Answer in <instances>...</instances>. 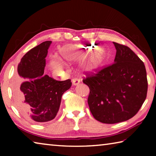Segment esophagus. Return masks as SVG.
Listing matches in <instances>:
<instances>
[{
  "instance_id": "esophagus-1",
  "label": "esophagus",
  "mask_w": 156,
  "mask_h": 156,
  "mask_svg": "<svg viewBox=\"0 0 156 156\" xmlns=\"http://www.w3.org/2000/svg\"><path fill=\"white\" fill-rule=\"evenodd\" d=\"M80 83V80H79L78 78H73L72 80V83H73V85H78V84Z\"/></svg>"
}]
</instances>
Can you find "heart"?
Wrapping results in <instances>:
<instances>
[{
  "label": "heart",
  "mask_w": 156,
  "mask_h": 156,
  "mask_svg": "<svg viewBox=\"0 0 156 156\" xmlns=\"http://www.w3.org/2000/svg\"><path fill=\"white\" fill-rule=\"evenodd\" d=\"M95 50L96 47L93 44H67L61 47L60 53L63 58L69 61L88 55L79 62V67L83 72H94L98 69L105 61L104 53L100 51H94ZM65 65V63L60 59L54 62V67L59 71H62Z\"/></svg>",
  "instance_id": "b5f03b06"
}]
</instances>
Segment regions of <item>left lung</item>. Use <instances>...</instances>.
<instances>
[{
	"label": "left lung",
	"mask_w": 156,
	"mask_h": 156,
	"mask_svg": "<svg viewBox=\"0 0 156 156\" xmlns=\"http://www.w3.org/2000/svg\"><path fill=\"white\" fill-rule=\"evenodd\" d=\"M114 63L83 80L90 89L88 105L94 118L114 124L135 115L147 98L144 62L129 47L114 43Z\"/></svg>",
	"instance_id": "obj_1"
}]
</instances>
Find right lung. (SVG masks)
Returning a JSON list of instances; mask_svg holds the SVG:
<instances>
[{
    "label": "right lung",
    "instance_id": "right-lung-1",
    "mask_svg": "<svg viewBox=\"0 0 156 156\" xmlns=\"http://www.w3.org/2000/svg\"><path fill=\"white\" fill-rule=\"evenodd\" d=\"M51 43L44 41L26 53L18 65L14 86L17 109L27 119L38 123L55 118L62 94L72 86L69 79L58 81L43 75Z\"/></svg>",
    "mask_w": 156,
    "mask_h": 156
}]
</instances>
